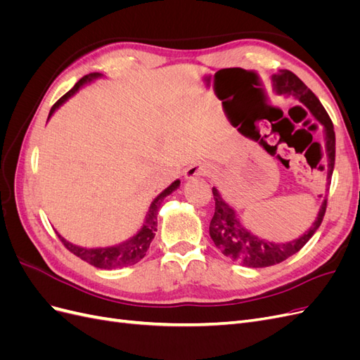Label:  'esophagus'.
<instances>
[{
    "label": "esophagus",
    "instance_id": "1",
    "mask_svg": "<svg viewBox=\"0 0 360 360\" xmlns=\"http://www.w3.org/2000/svg\"><path fill=\"white\" fill-rule=\"evenodd\" d=\"M210 172V168L205 165L202 162H197L191 165L186 171H184V176L186 179H195V177H201V176H207Z\"/></svg>",
    "mask_w": 360,
    "mask_h": 360
}]
</instances>
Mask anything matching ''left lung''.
<instances>
[{"label":"left lung","instance_id":"8db88e82","mask_svg":"<svg viewBox=\"0 0 360 360\" xmlns=\"http://www.w3.org/2000/svg\"><path fill=\"white\" fill-rule=\"evenodd\" d=\"M271 82H274V90L276 94L296 97V99H299L304 106H307L311 114L324 126L326 153H328L329 159L328 179H330L335 167V130L329 114L326 112L324 106L319 101V97L315 96L308 86L304 85V82L299 76H296L292 72L281 70L278 75L271 76ZM212 192L214 198V214L210 221L212 240L214 242L216 248L221 249V252L225 257L231 258L233 261H237V263H240L246 267L255 269L279 264L288 257L299 252V250L308 243L314 233L319 230L326 213V207H328V200H324L317 219H315V222L309 228V231L299 237L297 240L278 245L250 234L246 228L238 222L236 212L222 200L219 191L213 188Z\"/></svg>","mask_w":360,"mask_h":360}]
</instances>
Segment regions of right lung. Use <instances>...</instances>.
Here are the masks:
<instances>
[{
    "label": "right lung",
    "mask_w": 360,
    "mask_h": 360,
    "mask_svg": "<svg viewBox=\"0 0 360 360\" xmlns=\"http://www.w3.org/2000/svg\"><path fill=\"white\" fill-rule=\"evenodd\" d=\"M97 76H101L99 73H90V75H85L84 78H81L78 82L75 84L73 89L70 91H68L63 97L53 103V106L51 108L49 111V117L53 114V111L57 110L60 105H63L66 102L70 96H73L76 91H78L81 86L91 81L93 78H97ZM48 117V118H49ZM180 180H176L172 184L160 192L158 197L155 198V201L151 202L150 205V210L148 214L146 217V224L144 226L141 228L139 233L136 236H134L130 240H126L123 243H118L115 246H108V248H96V249H86V248H81V246H75L72 243H69L68 240H64V238L58 234L60 240L63 242V245L66 246L70 252L76 257H79L81 259L86 261V263L97 267V269H106V270H111V269H120V267H127V266H132L136 264L138 261L143 259L146 257L147 249L150 248L151 240L155 238V233H156V225H158V209L162 202V200L169 195L172 191H176L179 188Z\"/></svg>",
    "instance_id": "right-lung-1"
}]
</instances>
